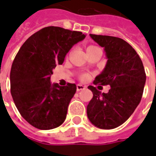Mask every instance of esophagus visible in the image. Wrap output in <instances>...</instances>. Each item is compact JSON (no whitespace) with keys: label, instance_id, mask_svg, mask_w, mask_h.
Returning a JSON list of instances; mask_svg holds the SVG:
<instances>
[{"label":"esophagus","instance_id":"obj_1","mask_svg":"<svg viewBox=\"0 0 156 156\" xmlns=\"http://www.w3.org/2000/svg\"><path fill=\"white\" fill-rule=\"evenodd\" d=\"M85 88H86V87H85V86H83V85H82V84L77 85V91L83 90V89H85Z\"/></svg>","mask_w":156,"mask_h":156}]
</instances>
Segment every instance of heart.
<instances>
[{
	"label": "heart",
	"mask_w": 156,
	"mask_h": 156,
	"mask_svg": "<svg viewBox=\"0 0 156 156\" xmlns=\"http://www.w3.org/2000/svg\"><path fill=\"white\" fill-rule=\"evenodd\" d=\"M94 47L95 46H88V48H87V50H89V49L94 48ZM88 78V76L87 74H82L81 76H80V78H81V79H83V80H85V79H87Z\"/></svg>",
	"instance_id": "1"
}]
</instances>
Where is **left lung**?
<instances>
[{
    "instance_id": "1",
    "label": "left lung",
    "mask_w": 156,
    "mask_h": 156,
    "mask_svg": "<svg viewBox=\"0 0 156 156\" xmlns=\"http://www.w3.org/2000/svg\"><path fill=\"white\" fill-rule=\"evenodd\" d=\"M90 37L105 48L108 58L94 84L109 85L110 89L102 94L88 86L94 96L87 106V115L96 127L111 129L124 124L134 113L142 98L146 75L140 56L127 41L110 36Z\"/></svg>"
}]
</instances>
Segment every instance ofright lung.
Here are the masks:
<instances>
[{
    "label": "right lung",
    "mask_w": 156,
    "mask_h": 156,
    "mask_svg": "<svg viewBox=\"0 0 156 156\" xmlns=\"http://www.w3.org/2000/svg\"><path fill=\"white\" fill-rule=\"evenodd\" d=\"M85 37L81 32L47 27L31 36L16 55L11 94L19 113L33 127L48 130L64 122L77 87L51 84L50 78L56 65L62 64L72 47Z\"/></svg>",
    "instance_id": "1"
}]
</instances>
